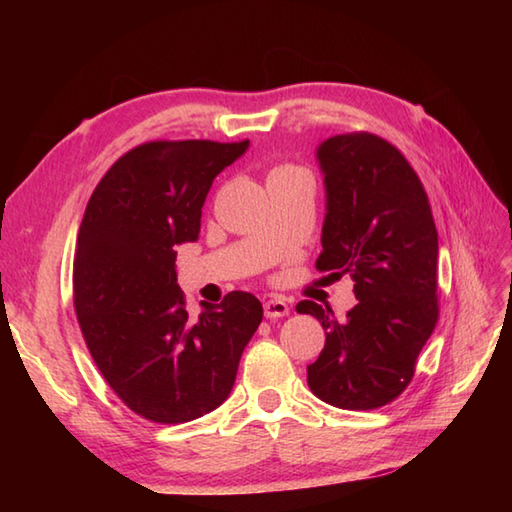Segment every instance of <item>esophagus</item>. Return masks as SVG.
<instances>
[{"instance_id": "1", "label": "esophagus", "mask_w": 512, "mask_h": 512, "mask_svg": "<svg viewBox=\"0 0 512 512\" xmlns=\"http://www.w3.org/2000/svg\"><path fill=\"white\" fill-rule=\"evenodd\" d=\"M264 314H266V319L288 317V314H290V306L286 303V299L273 297V299H268V301L264 303Z\"/></svg>"}]
</instances>
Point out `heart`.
Masks as SVG:
<instances>
[{"label":"heart","mask_w":512,"mask_h":512,"mask_svg":"<svg viewBox=\"0 0 512 512\" xmlns=\"http://www.w3.org/2000/svg\"><path fill=\"white\" fill-rule=\"evenodd\" d=\"M290 171H299V169L292 167V165H279V167H275L273 171H270V176H281V173H290Z\"/></svg>","instance_id":"heart-1"}]
</instances>
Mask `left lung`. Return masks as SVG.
<instances>
[{
	"mask_svg": "<svg viewBox=\"0 0 512 512\" xmlns=\"http://www.w3.org/2000/svg\"><path fill=\"white\" fill-rule=\"evenodd\" d=\"M317 158L325 184L317 268L350 273L358 303L345 321L314 301L297 303L325 330L308 385L339 409H376L407 389L438 323V231L420 178L385 138L332 136Z\"/></svg>",
	"mask_w": 512,
	"mask_h": 512,
	"instance_id": "8db88e82",
	"label": "left lung"
}]
</instances>
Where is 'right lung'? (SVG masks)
<instances>
[{"label": "right lung", "instance_id": "right-lung-1", "mask_svg": "<svg viewBox=\"0 0 512 512\" xmlns=\"http://www.w3.org/2000/svg\"><path fill=\"white\" fill-rule=\"evenodd\" d=\"M248 149L154 140L118 158L96 184L76 237L74 310L116 396L140 418L182 424L228 398L264 308L250 292L187 312L176 246L200 235L217 173Z\"/></svg>", "mask_w": 512, "mask_h": 512}]
</instances>
